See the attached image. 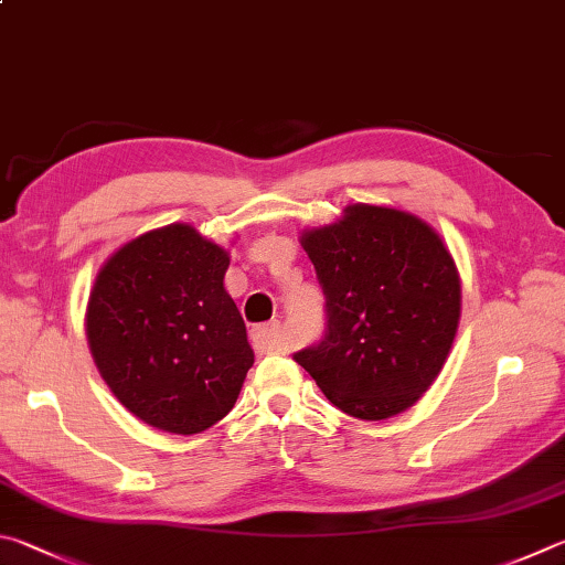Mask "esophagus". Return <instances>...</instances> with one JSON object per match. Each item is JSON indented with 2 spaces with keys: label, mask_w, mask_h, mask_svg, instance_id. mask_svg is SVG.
Returning <instances> with one entry per match:
<instances>
[{
  "label": "esophagus",
  "mask_w": 565,
  "mask_h": 565,
  "mask_svg": "<svg viewBox=\"0 0 565 565\" xmlns=\"http://www.w3.org/2000/svg\"><path fill=\"white\" fill-rule=\"evenodd\" d=\"M252 345L259 353H274L279 351V323L256 326L252 331Z\"/></svg>",
  "instance_id": "esophagus-1"
}]
</instances>
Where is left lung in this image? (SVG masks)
<instances>
[{
    "mask_svg": "<svg viewBox=\"0 0 565 565\" xmlns=\"http://www.w3.org/2000/svg\"><path fill=\"white\" fill-rule=\"evenodd\" d=\"M301 247L326 294L328 333L294 355L331 403L358 419L413 407L452 351L461 279L433 224L383 204H345L303 230Z\"/></svg>",
    "mask_w": 565,
    "mask_h": 565,
    "instance_id": "left-lung-1",
    "label": "left lung"
}]
</instances>
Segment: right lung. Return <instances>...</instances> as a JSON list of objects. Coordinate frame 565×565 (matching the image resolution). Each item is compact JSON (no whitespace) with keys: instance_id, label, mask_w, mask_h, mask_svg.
<instances>
[{"instance_id":"1","label":"right lung","mask_w":565,"mask_h":565,"mask_svg":"<svg viewBox=\"0 0 565 565\" xmlns=\"http://www.w3.org/2000/svg\"><path fill=\"white\" fill-rule=\"evenodd\" d=\"M227 269V249L175 222L126 242L96 274L90 355L118 403L162 433L220 423L254 365Z\"/></svg>"}]
</instances>
